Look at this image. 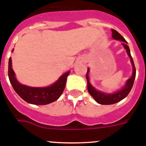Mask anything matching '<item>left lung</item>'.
Masks as SVG:
<instances>
[{
	"label": "left lung",
	"instance_id": "obj_1",
	"mask_svg": "<svg viewBox=\"0 0 146 146\" xmlns=\"http://www.w3.org/2000/svg\"><path fill=\"white\" fill-rule=\"evenodd\" d=\"M111 34H112L111 36H112L113 39L123 42V43H122V45H123L124 48L126 50L128 56L130 57V60H131V64H132L133 67V73L131 77L128 79L123 88H122L120 90L117 91V92H115V93H112V94H106L104 92L97 90H96L94 87L91 85V84L90 83V80H89L90 69L88 68L87 69V75H86V78H87V90H88L89 93L92 96V97L94 98L95 101L98 104H113L117 103V102L120 101L123 98H125L128 96L129 92H130V91H131L133 84H134V78H135V76H136V69H135V67H134V61H133L132 57H131V54H130V49H129V46L126 45L127 42L126 41V40L117 31H115L114 29H111Z\"/></svg>",
	"mask_w": 146,
	"mask_h": 146
}]
</instances>
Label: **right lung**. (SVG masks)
Segmentation results:
<instances>
[{
    "label": "right lung",
    "instance_id": "add662e5",
    "mask_svg": "<svg viewBox=\"0 0 146 146\" xmlns=\"http://www.w3.org/2000/svg\"><path fill=\"white\" fill-rule=\"evenodd\" d=\"M13 51V50H12ZM70 71L61 76L54 84L46 87H32L21 84L17 82L12 68V59L9 60L8 76L10 83L18 96L25 101L31 104L46 105L56 101L62 94L65 87L67 77Z\"/></svg>",
    "mask_w": 146,
    "mask_h": 146
}]
</instances>
